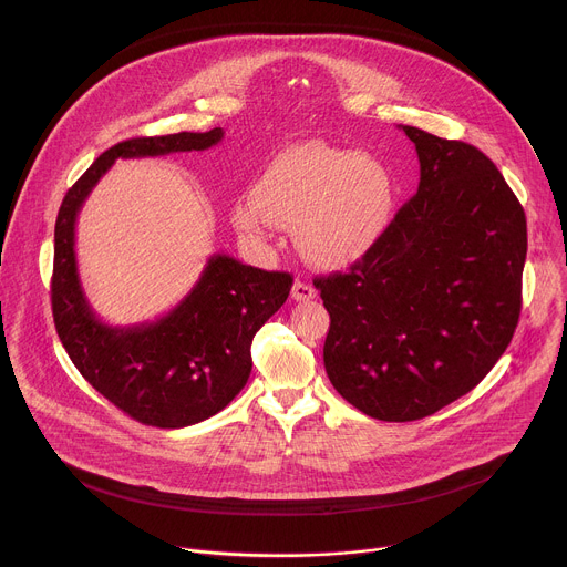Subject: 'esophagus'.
Wrapping results in <instances>:
<instances>
[{
	"label": "esophagus",
	"mask_w": 567,
	"mask_h": 567,
	"mask_svg": "<svg viewBox=\"0 0 567 567\" xmlns=\"http://www.w3.org/2000/svg\"><path fill=\"white\" fill-rule=\"evenodd\" d=\"M291 298L293 300H311V298H316V289L311 287V285H307V282H300V280H296L293 282V287H291Z\"/></svg>",
	"instance_id": "34e87169"
}]
</instances>
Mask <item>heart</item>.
<instances>
[{
    "mask_svg": "<svg viewBox=\"0 0 567 567\" xmlns=\"http://www.w3.org/2000/svg\"><path fill=\"white\" fill-rule=\"evenodd\" d=\"M396 184L383 161L322 138L280 150L254 195L233 204L239 233L265 241L276 226L293 228L296 247L320 269H346L388 235Z\"/></svg>",
    "mask_w": 567,
    "mask_h": 567,
    "instance_id": "1",
    "label": "heart"
}]
</instances>
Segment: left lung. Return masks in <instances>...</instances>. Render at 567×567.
I'll return each instance as SVG.
<instances>
[{"instance_id": "left-lung-1", "label": "left lung", "mask_w": 567, "mask_h": 567, "mask_svg": "<svg viewBox=\"0 0 567 567\" xmlns=\"http://www.w3.org/2000/svg\"><path fill=\"white\" fill-rule=\"evenodd\" d=\"M420 186L381 245L316 278L330 311L328 377L354 409L415 422L471 392L520 316L527 219L494 161L464 141L401 125Z\"/></svg>"}]
</instances>
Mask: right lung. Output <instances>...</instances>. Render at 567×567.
<instances>
[{
  "label": "right lung",
  "mask_w": 567,
  "mask_h": 567,
  "mask_svg": "<svg viewBox=\"0 0 567 567\" xmlns=\"http://www.w3.org/2000/svg\"><path fill=\"white\" fill-rule=\"evenodd\" d=\"M221 136L213 127L121 141L66 190L58 210L51 278L58 337L78 372L145 426L184 429L226 409L249 381L256 332L285 305L293 278L217 254L173 311L112 328L94 313L78 278L75 217L116 158L208 150Z\"/></svg>",
  "instance_id": "right-lung-1"
}]
</instances>
